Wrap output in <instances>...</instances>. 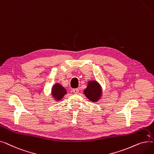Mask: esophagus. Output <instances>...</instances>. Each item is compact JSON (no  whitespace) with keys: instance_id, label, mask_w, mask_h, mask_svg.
<instances>
[{"instance_id":"obj_1","label":"esophagus","mask_w":154,"mask_h":154,"mask_svg":"<svg viewBox=\"0 0 154 154\" xmlns=\"http://www.w3.org/2000/svg\"><path fill=\"white\" fill-rule=\"evenodd\" d=\"M79 92V88H74V90H73V92H74L75 94H77Z\"/></svg>"}]
</instances>
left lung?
Segmentation results:
<instances>
[{
	"mask_svg": "<svg viewBox=\"0 0 154 154\" xmlns=\"http://www.w3.org/2000/svg\"><path fill=\"white\" fill-rule=\"evenodd\" d=\"M84 94L90 101L97 103L103 97L102 87L97 80H89L87 82L86 88L84 90Z\"/></svg>",
	"mask_w": 154,
	"mask_h": 154,
	"instance_id": "left-lung-1",
	"label": "left lung"
}]
</instances>
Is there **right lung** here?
<instances>
[{"label": "right lung", "mask_w": 154, "mask_h": 154, "mask_svg": "<svg viewBox=\"0 0 154 154\" xmlns=\"http://www.w3.org/2000/svg\"><path fill=\"white\" fill-rule=\"evenodd\" d=\"M67 93V90L60 84L57 82L54 84L51 88V95L55 102H59L62 99Z\"/></svg>", "instance_id": "add662e5"}]
</instances>
